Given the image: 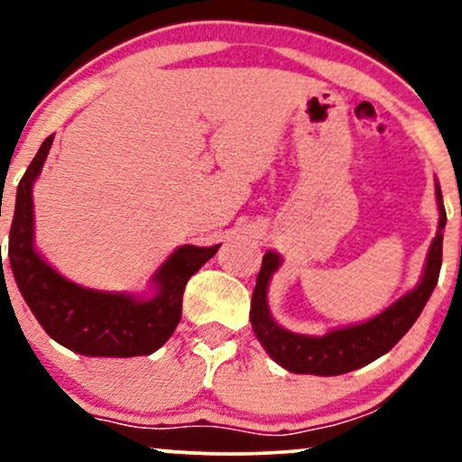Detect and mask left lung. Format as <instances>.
Here are the masks:
<instances>
[{
	"instance_id": "8db88e82",
	"label": "left lung",
	"mask_w": 462,
	"mask_h": 462,
	"mask_svg": "<svg viewBox=\"0 0 462 462\" xmlns=\"http://www.w3.org/2000/svg\"><path fill=\"white\" fill-rule=\"evenodd\" d=\"M434 195H437L439 206V230L437 236L432 238L430 249H428L421 278H419L415 289L408 291L400 300H395L389 309H384L380 315L371 317L367 321L332 328L321 337L286 330L272 317L267 301L269 282H272V275L282 264V256L278 252H272V249L264 252L261 273H258L256 289H254L252 295L249 321H252L254 334L263 343L264 352L280 367L293 371V374L341 375L374 363L375 358L389 352L411 330L412 323L421 315L426 301L430 300L434 286L439 282V272H441L443 230L448 217H445L439 180H434Z\"/></svg>"
}]
</instances>
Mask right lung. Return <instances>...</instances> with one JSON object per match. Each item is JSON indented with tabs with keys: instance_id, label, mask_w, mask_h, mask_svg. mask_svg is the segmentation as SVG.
<instances>
[{
	"instance_id": "1",
	"label": "right lung",
	"mask_w": 462,
	"mask_h": 462,
	"mask_svg": "<svg viewBox=\"0 0 462 462\" xmlns=\"http://www.w3.org/2000/svg\"><path fill=\"white\" fill-rule=\"evenodd\" d=\"M54 134L47 136L17 187L8 261L25 304L56 343L82 356H147L167 343L182 317L189 278L215 256L219 245H182L150 278V293L88 289L65 278L34 243L32 189L41 176Z\"/></svg>"
}]
</instances>
